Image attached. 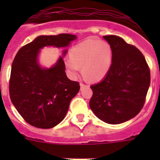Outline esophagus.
Returning <instances> with one entry per match:
<instances>
[{"instance_id":"1","label":"esophagus","mask_w":160,"mask_h":160,"mask_svg":"<svg viewBox=\"0 0 160 160\" xmlns=\"http://www.w3.org/2000/svg\"><path fill=\"white\" fill-rule=\"evenodd\" d=\"M80 89L82 90V89H84V88L85 87H87L88 85H85V84H84V83H80Z\"/></svg>"}]
</instances>
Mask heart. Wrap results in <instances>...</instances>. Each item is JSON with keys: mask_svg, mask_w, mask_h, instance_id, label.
<instances>
[{"mask_svg": "<svg viewBox=\"0 0 160 160\" xmlns=\"http://www.w3.org/2000/svg\"><path fill=\"white\" fill-rule=\"evenodd\" d=\"M64 63L71 77H76L82 67L83 75L87 80L100 81L111 66V47L107 42L98 39H87L73 46L70 57L65 58Z\"/></svg>", "mask_w": 160, "mask_h": 160, "instance_id": "obj_1", "label": "heart"}]
</instances>
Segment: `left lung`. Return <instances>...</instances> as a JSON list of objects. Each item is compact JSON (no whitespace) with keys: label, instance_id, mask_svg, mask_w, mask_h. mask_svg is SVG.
<instances>
[{"label":"left lung","instance_id":"1","mask_svg":"<svg viewBox=\"0 0 160 160\" xmlns=\"http://www.w3.org/2000/svg\"><path fill=\"white\" fill-rule=\"evenodd\" d=\"M112 50V64L100 83L90 86V107L107 124L128 121L139 114L150 85V71L139 49L117 36H105Z\"/></svg>","mask_w":160,"mask_h":160}]
</instances>
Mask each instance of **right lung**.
<instances>
[{"instance_id": "add662e5", "label": "right lung", "mask_w": 160, "mask_h": 160, "mask_svg": "<svg viewBox=\"0 0 160 160\" xmlns=\"http://www.w3.org/2000/svg\"><path fill=\"white\" fill-rule=\"evenodd\" d=\"M76 36L60 34L40 36L21 47L11 65L9 92L11 102L28 124L51 129L62 121L70 103L80 90V84L68 79L62 56L51 68L38 62L40 50L45 46L67 47ZM67 50L63 51V56Z\"/></svg>"}]
</instances>
